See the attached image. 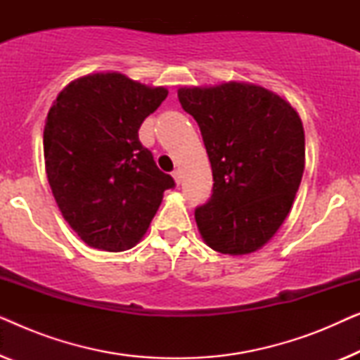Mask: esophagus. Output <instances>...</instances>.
I'll list each match as a JSON object with an SVG mask.
<instances>
[{
	"instance_id": "1",
	"label": "esophagus",
	"mask_w": 360,
	"mask_h": 360,
	"mask_svg": "<svg viewBox=\"0 0 360 360\" xmlns=\"http://www.w3.org/2000/svg\"><path fill=\"white\" fill-rule=\"evenodd\" d=\"M172 175H174L175 184L180 185V184H181V174H180V170H174V172H172Z\"/></svg>"
}]
</instances>
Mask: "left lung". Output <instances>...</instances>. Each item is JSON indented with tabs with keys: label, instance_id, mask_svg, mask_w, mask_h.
Instances as JSON below:
<instances>
[{
	"label": "left lung",
	"instance_id": "8db88e82",
	"mask_svg": "<svg viewBox=\"0 0 360 360\" xmlns=\"http://www.w3.org/2000/svg\"><path fill=\"white\" fill-rule=\"evenodd\" d=\"M198 122L213 170V193L195 210L205 243L221 254L262 248L292 208L304 170V132L283 98L249 83L180 88Z\"/></svg>",
	"mask_w": 360,
	"mask_h": 360
}]
</instances>
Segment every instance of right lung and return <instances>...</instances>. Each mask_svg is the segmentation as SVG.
Listing matches in <instances>:
<instances>
[{
	"label": "right lung",
	"mask_w": 360,
	"mask_h": 360,
	"mask_svg": "<svg viewBox=\"0 0 360 360\" xmlns=\"http://www.w3.org/2000/svg\"><path fill=\"white\" fill-rule=\"evenodd\" d=\"M121 73H95L58 93L44 127L53 198L90 248L121 252L146 234L175 181L141 144L139 127L165 100Z\"/></svg>",
	"instance_id": "obj_1"
}]
</instances>
